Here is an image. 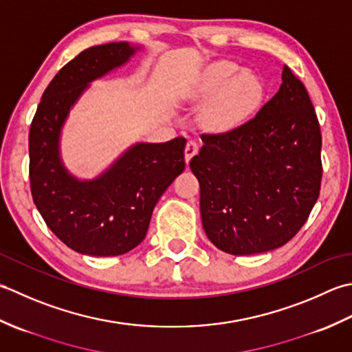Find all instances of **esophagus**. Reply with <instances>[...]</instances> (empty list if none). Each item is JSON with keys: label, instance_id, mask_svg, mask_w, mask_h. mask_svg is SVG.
I'll list each match as a JSON object with an SVG mask.
<instances>
[{"label": "esophagus", "instance_id": "obj_1", "mask_svg": "<svg viewBox=\"0 0 352 352\" xmlns=\"http://www.w3.org/2000/svg\"><path fill=\"white\" fill-rule=\"evenodd\" d=\"M197 150H199V144L196 141L191 140V141L186 142V146H185V161L190 162L191 157L197 153Z\"/></svg>", "mask_w": 352, "mask_h": 352}]
</instances>
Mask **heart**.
<instances>
[{"mask_svg":"<svg viewBox=\"0 0 352 352\" xmlns=\"http://www.w3.org/2000/svg\"><path fill=\"white\" fill-rule=\"evenodd\" d=\"M234 62L221 60L206 71L197 97L208 106L206 121L214 129H229L248 118L264 97V85L256 74L245 71Z\"/></svg>","mask_w":352,"mask_h":352,"instance_id":"heart-1","label":"heart"}]
</instances>
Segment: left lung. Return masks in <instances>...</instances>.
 Wrapping results in <instances>:
<instances>
[{
    "label": "left lung",
    "instance_id": "1",
    "mask_svg": "<svg viewBox=\"0 0 352 352\" xmlns=\"http://www.w3.org/2000/svg\"><path fill=\"white\" fill-rule=\"evenodd\" d=\"M279 91L246 123L204 133L190 161L205 234L231 255L284 246L319 197L322 136L302 82L284 65Z\"/></svg>",
    "mask_w": 352,
    "mask_h": 352
}]
</instances>
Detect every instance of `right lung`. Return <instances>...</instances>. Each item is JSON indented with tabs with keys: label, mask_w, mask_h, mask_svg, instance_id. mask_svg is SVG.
<instances>
[{
	"label": "right lung",
	"mask_w": 352,
	"mask_h": 352,
	"mask_svg": "<svg viewBox=\"0 0 352 352\" xmlns=\"http://www.w3.org/2000/svg\"><path fill=\"white\" fill-rule=\"evenodd\" d=\"M138 50L111 42L76 56L47 86L30 126L33 202L57 239L83 255L116 256L138 246L157 200L185 168L182 136L136 142L91 181L77 179L62 162L60 133L71 107L91 82L124 65Z\"/></svg>",
	"instance_id": "right-lung-1"
}]
</instances>
